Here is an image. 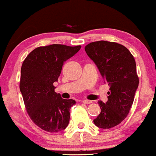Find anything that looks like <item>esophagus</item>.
<instances>
[{
  "label": "esophagus",
  "instance_id": "obj_1",
  "mask_svg": "<svg viewBox=\"0 0 156 156\" xmlns=\"http://www.w3.org/2000/svg\"><path fill=\"white\" fill-rule=\"evenodd\" d=\"M82 102L83 103H85V104H90V103H93L91 100H88V99H84V100H83Z\"/></svg>",
  "mask_w": 156,
  "mask_h": 156
}]
</instances>
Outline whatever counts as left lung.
I'll return each instance as SVG.
<instances>
[{"label":"left lung","instance_id":"1","mask_svg":"<svg viewBox=\"0 0 156 156\" xmlns=\"http://www.w3.org/2000/svg\"><path fill=\"white\" fill-rule=\"evenodd\" d=\"M85 50L110 87L108 101L98 102L101 112L93 122L101 129L112 128L125 119L134 101L139 87L136 60L126 47L115 42H92Z\"/></svg>","mask_w":156,"mask_h":156}]
</instances>
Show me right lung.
I'll list each match as a JSON object with an SVG mask.
<instances>
[{
  "label": "right lung",
  "mask_w": 156,
  "mask_h": 156,
  "mask_svg": "<svg viewBox=\"0 0 156 156\" xmlns=\"http://www.w3.org/2000/svg\"><path fill=\"white\" fill-rule=\"evenodd\" d=\"M81 46L63 44L39 47L22 63L20 90L25 108L34 123L48 133H58L69 124V110L76 103L62 99L54 91L64 62L79 51Z\"/></svg>",
  "instance_id": "add662e5"
}]
</instances>
